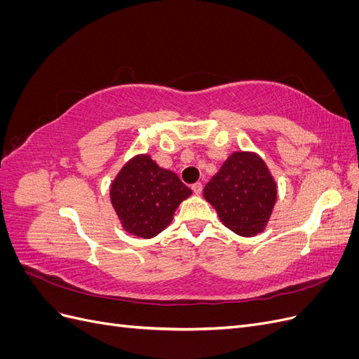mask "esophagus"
Returning a JSON list of instances; mask_svg holds the SVG:
<instances>
[{
	"instance_id": "1",
	"label": "esophagus",
	"mask_w": 359,
	"mask_h": 359,
	"mask_svg": "<svg viewBox=\"0 0 359 359\" xmlns=\"http://www.w3.org/2000/svg\"><path fill=\"white\" fill-rule=\"evenodd\" d=\"M191 189H193L194 194H201V193H202V190H203V186H202V182H196V184H193V186H191Z\"/></svg>"
}]
</instances>
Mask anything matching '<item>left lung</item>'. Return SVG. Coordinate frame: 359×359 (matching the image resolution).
Returning <instances> with one entry per match:
<instances>
[{
    "mask_svg": "<svg viewBox=\"0 0 359 359\" xmlns=\"http://www.w3.org/2000/svg\"><path fill=\"white\" fill-rule=\"evenodd\" d=\"M203 198L223 224L241 236H255L268 224L277 201V184L265 161L238 151L223 163L203 189Z\"/></svg>",
    "mask_w": 359,
    "mask_h": 359,
    "instance_id": "8db88e82",
    "label": "left lung"
}]
</instances>
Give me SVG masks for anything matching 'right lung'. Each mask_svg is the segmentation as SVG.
Here are the masks:
<instances>
[{
    "label": "right lung",
    "instance_id": "1",
    "mask_svg": "<svg viewBox=\"0 0 359 359\" xmlns=\"http://www.w3.org/2000/svg\"><path fill=\"white\" fill-rule=\"evenodd\" d=\"M190 194L175 172L160 168L148 154L127 161L111 186V202L124 231L139 238L165 231Z\"/></svg>",
    "mask_w": 359,
    "mask_h": 359
}]
</instances>
